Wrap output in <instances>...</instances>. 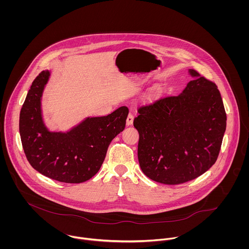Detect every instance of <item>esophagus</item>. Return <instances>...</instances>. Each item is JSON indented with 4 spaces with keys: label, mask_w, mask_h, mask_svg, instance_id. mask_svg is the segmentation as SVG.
Instances as JSON below:
<instances>
[{
    "label": "esophagus",
    "mask_w": 249,
    "mask_h": 249,
    "mask_svg": "<svg viewBox=\"0 0 249 249\" xmlns=\"http://www.w3.org/2000/svg\"><path fill=\"white\" fill-rule=\"evenodd\" d=\"M132 124H133V115L129 113L126 118V125H131Z\"/></svg>",
    "instance_id": "obj_1"
}]
</instances>
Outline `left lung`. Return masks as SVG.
I'll return each mask as SVG.
<instances>
[{"label": "left lung", "instance_id": "left-lung-1", "mask_svg": "<svg viewBox=\"0 0 249 249\" xmlns=\"http://www.w3.org/2000/svg\"><path fill=\"white\" fill-rule=\"evenodd\" d=\"M193 77L178 96L138 108V160L153 181L177 185L200 177L215 163L226 129L216 85L189 69Z\"/></svg>", "mask_w": 249, "mask_h": 249}]
</instances>
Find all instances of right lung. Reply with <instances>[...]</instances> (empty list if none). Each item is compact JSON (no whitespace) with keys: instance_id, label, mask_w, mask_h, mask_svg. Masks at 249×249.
Segmentation results:
<instances>
[{"instance_id":"obj_1","label":"right lung","mask_w":249,"mask_h":249,"mask_svg":"<svg viewBox=\"0 0 249 249\" xmlns=\"http://www.w3.org/2000/svg\"><path fill=\"white\" fill-rule=\"evenodd\" d=\"M51 71L34 80L20 112L19 131L32 167L47 178L81 183L101 169L111 141L124 129L128 108L119 107L107 116L87 117L66 132L46 126L41 101Z\"/></svg>"}]
</instances>
